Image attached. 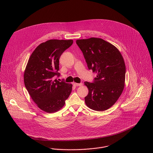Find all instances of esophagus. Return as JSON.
<instances>
[{
	"instance_id": "1",
	"label": "esophagus",
	"mask_w": 153,
	"mask_h": 153,
	"mask_svg": "<svg viewBox=\"0 0 153 153\" xmlns=\"http://www.w3.org/2000/svg\"><path fill=\"white\" fill-rule=\"evenodd\" d=\"M73 84H74V85L75 86H82V85H83V84H82V83H74Z\"/></svg>"
}]
</instances>
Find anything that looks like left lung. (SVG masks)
Wrapping results in <instances>:
<instances>
[{
  "label": "left lung",
  "instance_id": "obj_1",
  "mask_svg": "<svg viewBox=\"0 0 153 153\" xmlns=\"http://www.w3.org/2000/svg\"><path fill=\"white\" fill-rule=\"evenodd\" d=\"M89 70L97 73L92 83L85 82L89 89L85 98L86 105L98 111H105L117 101L125 86L126 67L119 51L100 38L76 40Z\"/></svg>",
  "mask_w": 153,
  "mask_h": 153
}]
</instances>
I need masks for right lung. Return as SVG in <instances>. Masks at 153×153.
<instances>
[{
    "instance_id": "obj_1",
    "label": "right lung",
    "mask_w": 153,
    "mask_h": 153,
    "mask_svg": "<svg viewBox=\"0 0 153 153\" xmlns=\"http://www.w3.org/2000/svg\"><path fill=\"white\" fill-rule=\"evenodd\" d=\"M73 40H48L39 45L31 55L24 74L25 86L33 101L45 112L52 113L65 104L72 85L59 82V60Z\"/></svg>"
}]
</instances>
